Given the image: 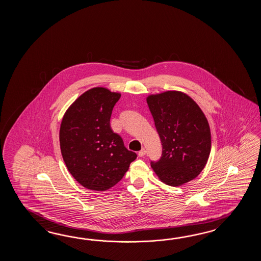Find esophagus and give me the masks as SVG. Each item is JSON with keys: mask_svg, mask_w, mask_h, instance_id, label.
<instances>
[{"mask_svg": "<svg viewBox=\"0 0 261 261\" xmlns=\"http://www.w3.org/2000/svg\"><path fill=\"white\" fill-rule=\"evenodd\" d=\"M144 155H145V149L142 148V149L139 151L138 155L139 156H144Z\"/></svg>", "mask_w": 261, "mask_h": 261, "instance_id": "esophagus-1", "label": "esophagus"}]
</instances>
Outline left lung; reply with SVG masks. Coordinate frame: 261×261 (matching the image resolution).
I'll return each mask as SVG.
<instances>
[{"instance_id": "1", "label": "left lung", "mask_w": 261, "mask_h": 261, "mask_svg": "<svg viewBox=\"0 0 261 261\" xmlns=\"http://www.w3.org/2000/svg\"><path fill=\"white\" fill-rule=\"evenodd\" d=\"M162 154L151 167L163 183L177 187L197 177L211 152L210 127L203 112L189 95L166 91L146 99Z\"/></svg>"}]
</instances>
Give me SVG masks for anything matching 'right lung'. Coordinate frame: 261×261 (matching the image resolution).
Here are the masks:
<instances>
[{
	"label": "right lung",
	"mask_w": 261,
	"mask_h": 261,
	"mask_svg": "<svg viewBox=\"0 0 261 261\" xmlns=\"http://www.w3.org/2000/svg\"><path fill=\"white\" fill-rule=\"evenodd\" d=\"M120 93L93 88L74 100L60 128L67 169L86 189L105 191L122 179L137 155L112 130L110 118Z\"/></svg>",
	"instance_id": "1"
}]
</instances>
